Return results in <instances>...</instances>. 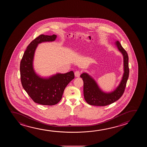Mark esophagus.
Segmentation results:
<instances>
[{
	"label": "esophagus",
	"mask_w": 147,
	"mask_h": 147,
	"mask_svg": "<svg viewBox=\"0 0 147 147\" xmlns=\"http://www.w3.org/2000/svg\"><path fill=\"white\" fill-rule=\"evenodd\" d=\"M80 74H81V72L79 71H76L75 72V76L77 77H79L80 75Z\"/></svg>",
	"instance_id": "1"
}]
</instances>
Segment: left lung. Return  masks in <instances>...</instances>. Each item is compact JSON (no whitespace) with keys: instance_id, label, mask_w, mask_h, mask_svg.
<instances>
[{"instance_id":"left-lung-1","label":"left lung","mask_w":147,"mask_h":147,"mask_svg":"<svg viewBox=\"0 0 147 147\" xmlns=\"http://www.w3.org/2000/svg\"><path fill=\"white\" fill-rule=\"evenodd\" d=\"M115 45L123 57L124 73L121 82L114 91L105 92L101 90L91 76L86 73H83L80 75V77L83 81L84 97L86 102L89 105L105 106L118 100L123 94L129 73L128 56L119 41L115 42Z\"/></svg>"}]
</instances>
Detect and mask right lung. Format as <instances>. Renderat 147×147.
<instances>
[{
	"label": "right lung",
	"mask_w": 147,
	"mask_h": 147,
	"mask_svg": "<svg viewBox=\"0 0 147 147\" xmlns=\"http://www.w3.org/2000/svg\"><path fill=\"white\" fill-rule=\"evenodd\" d=\"M57 35L41 34L29 45L20 63L22 85L34 102L42 105L57 104L62 99L65 87L74 78L72 71L65 74L57 73L49 78L37 74L33 68L34 53L38 45L55 40Z\"/></svg>",
	"instance_id": "obj_1"
}]
</instances>
